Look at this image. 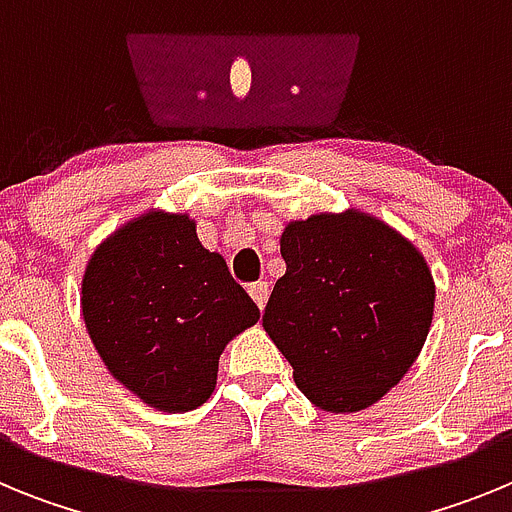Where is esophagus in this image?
<instances>
[{
    "label": "esophagus",
    "mask_w": 512,
    "mask_h": 512,
    "mask_svg": "<svg viewBox=\"0 0 512 512\" xmlns=\"http://www.w3.org/2000/svg\"><path fill=\"white\" fill-rule=\"evenodd\" d=\"M269 292H271L269 282H256V284H251V287H248V295H251L253 302L259 305V310H264V307H266V300H269Z\"/></svg>",
    "instance_id": "esophagus-1"
}]
</instances>
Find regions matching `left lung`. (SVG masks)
I'll return each instance as SVG.
<instances>
[{
	"instance_id": "1",
	"label": "left lung",
	"mask_w": 512,
	"mask_h": 512,
	"mask_svg": "<svg viewBox=\"0 0 512 512\" xmlns=\"http://www.w3.org/2000/svg\"><path fill=\"white\" fill-rule=\"evenodd\" d=\"M279 246L287 271L264 330L312 405L369 408L408 374L431 330L436 284L423 253L354 207L292 220Z\"/></svg>"
}]
</instances>
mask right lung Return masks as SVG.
I'll use <instances>...</instances> for the list:
<instances>
[{
  "label": "right lung",
  "mask_w": 512,
  "mask_h": 512,
  "mask_svg": "<svg viewBox=\"0 0 512 512\" xmlns=\"http://www.w3.org/2000/svg\"><path fill=\"white\" fill-rule=\"evenodd\" d=\"M81 312L112 377L164 413L207 402L228 341L261 318L192 217L164 210L99 243L81 279Z\"/></svg>",
  "instance_id": "add662e5"
}]
</instances>
